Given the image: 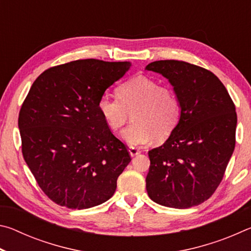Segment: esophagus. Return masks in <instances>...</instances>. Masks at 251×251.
<instances>
[{"label": "esophagus", "instance_id": "esophagus-1", "mask_svg": "<svg viewBox=\"0 0 251 251\" xmlns=\"http://www.w3.org/2000/svg\"><path fill=\"white\" fill-rule=\"evenodd\" d=\"M129 155L131 156V157H134V156H137V155H139L141 154V151L139 150H137V148H135V147H129Z\"/></svg>", "mask_w": 251, "mask_h": 251}]
</instances>
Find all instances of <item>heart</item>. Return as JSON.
<instances>
[{
	"label": "heart",
	"mask_w": 251,
	"mask_h": 251,
	"mask_svg": "<svg viewBox=\"0 0 251 251\" xmlns=\"http://www.w3.org/2000/svg\"><path fill=\"white\" fill-rule=\"evenodd\" d=\"M117 99L103 96L99 110L110 129L117 130L133 116V124L122 131L121 138L131 147L147 145L155 138L163 142L180 120V103L171 87L145 75L134 76L116 90Z\"/></svg>",
	"instance_id": "obj_1"
}]
</instances>
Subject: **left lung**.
Listing matches in <instances>:
<instances>
[{
  "label": "left lung",
  "instance_id": "1",
  "mask_svg": "<svg viewBox=\"0 0 251 251\" xmlns=\"http://www.w3.org/2000/svg\"><path fill=\"white\" fill-rule=\"evenodd\" d=\"M145 70L167 78L180 103L176 128L148 151L147 194L165 207L197 206L217 189L235 150V105L217 76L202 67L166 59Z\"/></svg>",
  "mask_w": 251,
  "mask_h": 251
}]
</instances>
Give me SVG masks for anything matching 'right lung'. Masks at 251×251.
Wrapping results in <instances>:
<instances>
[{"mask_svg":"<svg viewBox=\"0 0 251 251\" xmlns=\"http://www.w3.org/2000/svg\"><path fill=\"white\" fill-rule=\"evenodd\" d=\"M130 66L77 59L50 67L33 83L19 115L22 152L41 189L57 205L87 209L115 193L131 159L100 114L99 101Z\"/></svg>","mask_w":251,"mask_h":251,"instance_id":"1","label":"right lung"}]
</instances>
